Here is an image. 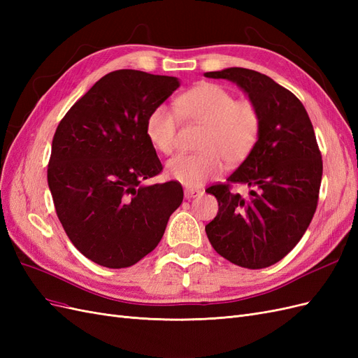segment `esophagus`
<instances>
[{"mask_svg": "<svg viewBox=\"0 0 358 358\" xmlns=\"http://www.w3.org/2000/svg\"><path fill=\"white\" fill-rule=\"evenodd\" d=\"M201 194L200 189H191V188H187L185 189V199H194V197H199Z\"/></svg>", "mask_w": 358, "mask_h": 358, "instance_id": "esophagus-1", "label": "esophagus"}]
</instances>
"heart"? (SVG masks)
I'll return each mask as SVG.
<instances>
[{"instance_id": "b5f03b06", "label": "heart", "mask_w": 358, "mask_h": 358, "mask_svg": "<svg viewBox=\"0 0 358 358\" xmlns=\"http://www.w3.org/2000/svg\"><path fill=\"white\" fill-rule=\"evenodd\" d=\"M179 116L204 125L200 154H178L166 164V175L187 188H197L229 164L243 161L254 149L262 116L251 101H236L234 95L215 83H200L178 96L175 107L158 104L146 117V136L162 154L176 148Z\"/></svg>"}]
</instances>
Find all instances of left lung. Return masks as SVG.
<instances>
[{"label":"left lung","instance_id":"1","mask_svg":"<svg viewBox=\"0 0 358 358\" xmlns=\"http://www.w3.org/2000/svg\"><path fill=\"white\" fill-rule=\"evenodd\" d=\"M204 76L236 83L262 116L251 154L227 183L206 189L220 208L206 234L233 264L268 267L299 243L317 209L322 161L312 122L297 96L266 74L230 67ZM236 182L252 188L248 199L229 191Z\"/></svg>","mask_w":358,"mask_h":358}]
</instances>
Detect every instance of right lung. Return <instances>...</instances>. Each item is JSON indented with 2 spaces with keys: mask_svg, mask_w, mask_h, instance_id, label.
I'll list each match as a JSON object with an SVG mask.
<instances>
[{
  "mask_svg": "<svg viewBox=\"0 0 358 358\" xmlns=\"http://www.w3.org/2000/svg\"><path fill=\"white\" fill-rule=\"evenodd\" d=\"M180 86L138 70L106 74L62 117L48 183L69 239L91 262L122 268L152 252L182 200L180 183L143 185L162 170L146 117Z\"/></svg>",
  "mask_w": 358,
  "mask_h": 358,
  "instance_id": "right-lung-1",
  "label": "right lung"
}]
</instances>
